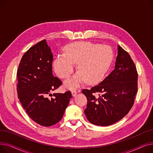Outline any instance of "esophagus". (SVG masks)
Returning a JSON list of instances; mask_svg holds the SVG:
<instances>
[{
  "label": "esophagus",
  "instance_id": "esophagus-1",
  "mask_svg": "<svg viewBox=\"0 0 153 153\" xmlns=\"http://www.w3.org/2000/svg\"><path fill=\"white\" fill-rule=\"evenodd\" d=\"M76 94H77V91H76V90L73 89V90L72 91V96H75Z\"/></svg>",
  "mask_w": 153,
  "mask_h": 153
}]
</instances>
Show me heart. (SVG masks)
I'll use <instances>...</instances> for the list:
<instances>
[{"label":"heart","instance_id":"obj_1","mask_svg":"<svg viewBox=\"0 0 153 153\" xmlns=\"http://www.w3.org/2000/svg\"><path fill=\"white\" fill-rule=\"evenodd\" d=\"M113 58V51L108 46L89 42H75L65 46L64 54L54 60V69L60 77L66 79L73 73L75 63H77L79 72L66 83L71 89L85 81L94 84L102 81Z\"/></svg>","mask_w":153,"mask_h":153}]
</instances>
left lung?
Wrapping results in <instances>:
<instances>
[{
  "mask_svg": "<svg viewBox=\"0 0 153 153\" xmlns=\"http://www.w3.org/2000/svg\"><path fill=\"white\" fill-rule=\"evenodd\" d=\"M138 92V72L131 56L118 45L115 69L97 85L82 92L87 99L84 110L89 121L108 126L126 116L132 108ZM99 93L96 98L94 93Z\"/></svg>",
  "mask_w": 153,
  "mask_h": 153,
  "instance_id": "left-lung-1",
  "label": "left lung"
}]
</instances>
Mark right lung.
<instances>
[{
  "instance_id": "right-lung-1",
  "label": "right lung",
  "mask_w": 153,
  "mask_h": 153,
  "mask_svg": "<svg viewBox=\"0 0 153 153\" xmlns=\"http://www.w3.org/2000/svg\"><path fill=\"white\" fill-rule=\"evenodd\" d=\"M53 55L45 39L23 54L17 70V91L23 109L34 122L50 126L62 119L72 97L71 92H51L62 84L52 72ZM53 97L48 98V95Z\"/></svg>"
}]
</instances>
